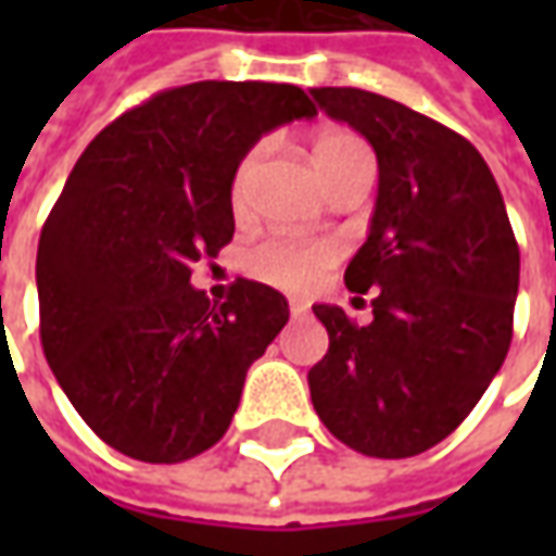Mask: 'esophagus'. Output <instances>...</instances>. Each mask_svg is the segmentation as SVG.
Here are the masks:
<instances>
[{"instance_id": "34e87169", "label": "esophagus", "mask_w": 556, "mask_h": 556, "mask_svg": "<svg viewBox=\"0 0 556 556\" xmlns=\"http://www.w3.org/2000/svg\"><path fill=\"white\" fill-rule=\"evenodd\" d=\"M309 312V303H303V300H290V315L296 318V315H306Z\"/></svg>"}]
</instances>
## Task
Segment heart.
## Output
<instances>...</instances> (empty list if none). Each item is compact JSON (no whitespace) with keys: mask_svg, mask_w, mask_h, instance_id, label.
I'll return each mask as SVG.
<instances>
[{"mask_svg":"<svg viewBox=\"0 0 556 556\" xmlns=\"http://www.w3.org/2000/svg\"><path fill=\"white\" fill-rule=\"evenodd\" d=\"M358 154H371V151L355 132H346V129H328L312 141V163H315L325 185L331 182L333 176ZM260 157H263V148H253L244 161L238 163V169L231 176L228 198H231L235 213H244L250 176H253ZM333 263H337V247L333 244H306V241H290V238L260 241L256 247H250L244 256V268L250 278L278 290H290V293H306V290L318 288L321 278L328 275V268H333Z\"/></svg>","mask_w":556,"mask_h":556,"instance_id":"heart-1","label":"heart"}]
</instances>
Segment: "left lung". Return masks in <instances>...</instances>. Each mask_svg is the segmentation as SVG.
I'll use <instances>...</instances> for the list:
<instances>
[{
    "label": "left lung",
    "mask_w": 556,
    "mask_h": 556,
    "mask_svg": "<svg viewBox=\"0 0 556 556\" xmlns=\"http://www.w3.org/2000/svg\"><path fill=\"white\" fill-rule=\"evenodd\" d=\"M309 96L371 141L380 169L368 241L343 275L374 293V321L312 306L331 340L309 371L312 405L355 452L412 458L448 437L502 368L520 247L492 169L455 129L365 89Z\"/></svg>",
    "instance_id": "obj_1"
}]
</instances>
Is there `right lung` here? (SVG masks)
Listing matches in <instances>:
<instances>
[{"label": "right lung", "mask_w": 556, "mask_h": 556, "mask_svg": "<svg viewBox=\"0 0 556 556\" xmlns=\"http://www.w3.org/2000/svg\"><path fill=\"white\" fill-rule=\"evenodd\" d=\"M315 114L290 83L203 79L119 114L76 161L36 250L39 337L111 448L179 464L225 437L247 368L290 309L247 278L210 303L191 266L235 235L228 191L247 151Z\"/></svg>", "instance_id": "1"}]
</instances>
